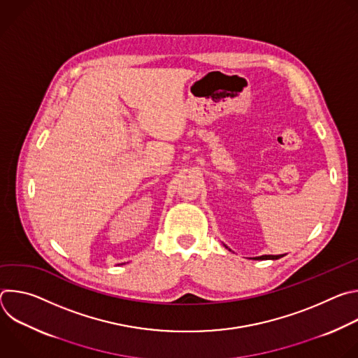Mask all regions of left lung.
Masks as SVG:
<instances>
[{
    "label": "left lung",
    "instance_id": "1",
    "mask_svg": "<svg viewBox=\"0 0 358 358\" xmlns=\"http://www.w3.org/2000/svg\"><path fill=\"white\" fill-rule=\"evenodd\" d=\"M282 258V255H264V257H259V258H255V259H279Z\"/></svg>",
    "mask_w": 358,
    "mask_h": 358
}]
</instances>
